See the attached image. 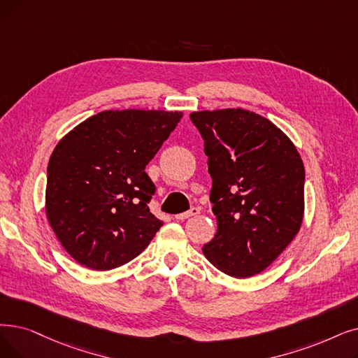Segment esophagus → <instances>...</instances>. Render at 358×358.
Segmentation results:
<instances>
[{"label": "esophagus", "instance_id": "1", "mask_svg": "<svg viewBox=\"0 0 358 358\" xmlns=\"http://www.w3.org/2000/svg\"><path fill=\"white\" fill-rule=\"evenodd\" d=\"M197 213H200V209H199V208H192V209H190V210H187V212L176 215V220H178V221H184V220H187V217L194 216V215H197Z\"/></svg>", "mask_w": 358, "mask_h": 358}]
</instances>
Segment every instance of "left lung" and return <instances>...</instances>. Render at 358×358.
I'll return each mask as SVG.
<instances>
[{
    "instance_id": "obj_1",
    "label": "left lung",
    "mask_w": 358,
    "mask_h": 358,
    "mask_svg": "<svg viewBox=\"0 0 358 358\" xmlns=\"http://www.w3.org/2000/svg\"><path fill=\"white\" fill-rule=\"evenodd\" d=\"M190 120L205 142L216 236L210 263L234 278L265 271L300 231L304 165L289 138L259 114L200 111Z\"/></svg>"
}]
</instances>
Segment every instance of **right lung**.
<instances>
[{"instance_id": "right-lung-1", "label": "right lung", "mask_w": 358, "mask_h": 358, "mask_svg": "<svg viewBox=\"0 0 358 358\" xmlns=\"http://www.w3.org/2000/svg\"><path fill=\"white\" fill-rule=\"evenodd\" d=\"M181 117L177 111H102L55 146L46 176V216L80 265L93 271L126 265L162 227L149 209L157 187L145 168Z\"/></svg>"}]
</instances>
